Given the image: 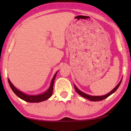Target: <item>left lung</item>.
I'll return each instance as SVG.
<instances>
[{
	"instance_id": "8db88e82",
	"label": "left lung",
	"mask_w": 131,
	"mask_h": 131,
	"mask_svg": "<svg viewBox=\"0 0 131 131\" xmlns=\"http://www.w3.org/2000/svg\"><path fill=\"white\" fill-rule=\"evenodd\" d=\"M122 80L120 81V82L119 83H118V85L116 86L113 89L112 91H110V92L108 93V94L105 95H102V96H92V95H89L88 94H85V93H84L83 92H82V91H80V90H79L78 89V88H77L76 86H74V88H75V90L80 95H81L82 96H83V98H86V99L90 100L91 101H101V100H103L105 99V98H107V97H108L109 96L111 95L112 94H113V93L115 92V91L117 90L118 88L119 87L120 85H121V82H122Z\"/></svg>"
}]
</instances>
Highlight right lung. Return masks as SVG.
<instances>
[{"label":"right lung","mask_w":131,"mask_h":131,"mask_svg":"<svg viewBox=\"0 0 131 131\" xmlns=\"http://www.w3.org/2000/svg\"><path fill=\"white\" fill-rule=\"evenodd\" d=\"M58 73V71L55 73L54 76L52 79L51 85H50L49 88L48 89L46 92L43 93L42 94L40 95H27L24 94L21 91H19L18 89L16 88L13 85V84L11 83L10 80L8 79V82L9 84V86L13 92L16 94V95L20 98L21 99L24 100L25 101L28 102V103H39V102H42L45 100H48V98L51 97L52 94L53 92V83H54V80L56 77V75Z\"/></svg>","instance_id":"obj_1"}]
</instances>
